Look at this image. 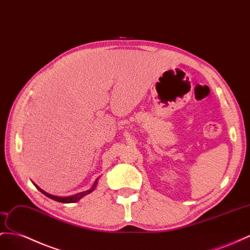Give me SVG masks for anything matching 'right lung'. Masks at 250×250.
<instances>
[{
    "label": "right lung",
    "mask_w": 250,
    "mask_h": 250,
    "mask_svg": "<svg viewBox=\"0 0 250 250\" xmlns=\"http://www.w3.org/2000/svg\"><path fill=\"white\" fill-rule=\"evenodd\" d=\"M97 183H98V178L97 180L95 181V183H94V185H93V187L89 189V190H87V191H84V192H81V193H78V194H75V195H72V196H67V197H59V196H54V195H52V194H48V193H46L45 191H43L42 189H40L39 187L38 186H35L39 189L42 193L44 194V195H46L47 197H49V198H52V200H54V201H57V202H60V203H76V202H78L80 198H82L83 196H85V195H87V194H89L91 193V192H93L94 190H95V188H96V186H97Z\"/></svg>",
    "instance_id": "add662e5"
}]
</instances>
